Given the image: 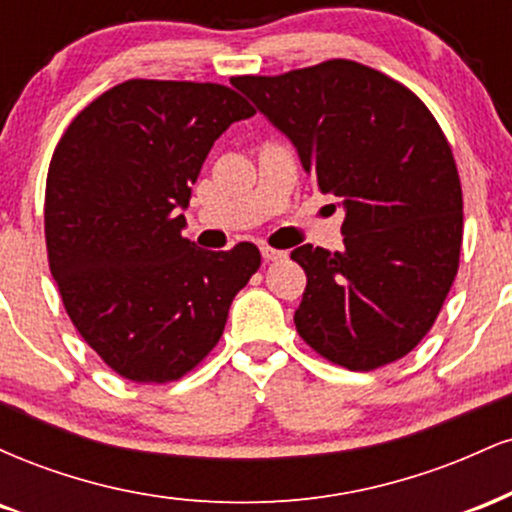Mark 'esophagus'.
I'll return each mask as SVG.
<instances>
[{
  "mask_svg": "<svg viewBox=\"0 0 512 512\" xmlns=\"http://www.w3.org/2000/svg\"><path fill=\"white\" fill-rule=\"evenodd\" d=\"M262 257H264V262H274V260H281V257H286V252L269 248V245H262Z\"/></svg>",
  "mask_w": 512,
  "mask_h": 512,
  "instance_id": "obj_1",
  "label": "esophagus"
}]
</instances>
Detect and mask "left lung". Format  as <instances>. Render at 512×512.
<instances>
[{
    "instance_id": "8db88e82",
    "label": "left lung",
    "mask_w": 512,
    "mask_h": 512,
    "mask_svg": "<svg viewBox=\"0 0 512 512\" xmlns=\"http://www.w3.org/2000/svg\"><path fill=\"white\" fill-rule=\"evenodd\" d=\"M231 81L346 211L342 252H291L308 276L293 315L301 339L349 370L407 356L460 267L462 185L436 117L407 86L351 60Z\"/></svg>"
}]
</instances>
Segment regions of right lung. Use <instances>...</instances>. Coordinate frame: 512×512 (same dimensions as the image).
<instances>
[{
    "label": "right lung",
    "mask_w": 512,
    "mask_h": 512,
    "mask_svg": "<svg viewBox=\"0 0 512 512\" xmlns=\"http://www.w3.org/2000/svg\"><path fill=\"white\" fill-rule=\"evenodd\" d=\"M255 108L223 84L129 79L64 129L45 185V243L64 310L122 378L173 383L219 344L260 250L182 238L216 139Z\"/></svg>",
    "instance_id": "obj_1"
}]
</instances>
